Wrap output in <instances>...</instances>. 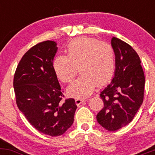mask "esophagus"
<instances>
[{"label": "esophagus", "instance_id": "esophagus-1", "mask_svg": "<svg viewBox=\"0 0 155 155\" xmlns=\"http://www.w3.org/2000/svg\"><path fill=\"white\" fill-rule=\"evenodd\" d=\"M75 101H76V104L77 105V106H79V105H80L81 104H82V103L84 102L85 100H84V99L77 98V99H76Z\"/></svg>", "mask_w": 155, "mask_h": 155}]
</instances>
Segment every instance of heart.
<instances>
[{
	"label": "heart",
	"mask_w": 155,
	"mask_h": 155,
	"mask_svg": "<svg viewBox=\"0 0 155 155\" xmlns=\"http://www.w3.org/2000/svg\"><path fill=\"white\" fill-rule=\"evenodd\" d=\"M67 55L59 54L52 63L53 70L63 82H70L79 66L81 74L68 87V94L83 98L92 93L96 85L102 87L111 81L115 71V52L110 44L81 36L68 44Z\"/></svg>",
	"instance_id": "obj_1"
}]
</instances>
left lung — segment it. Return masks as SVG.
<instances>
[{
	"label": "left lung",
	"mask_w": 155,
	"mask_h": 155,
	"mask_svg": "<svg viewBox=\"0 0 155 155\" xmlns=\"http://www.w3.org/2000/svg\"><path fill=\"white\" fill-rule=\"evenodd\" d=\"M115 52L114 75L100 96L104 106L97 121L108 131H116L128 124L142 105L145 77L140 60L131 46L113 37Z\"/></svg>",
	"instance_id": "8db88e82"
}]
</instances>
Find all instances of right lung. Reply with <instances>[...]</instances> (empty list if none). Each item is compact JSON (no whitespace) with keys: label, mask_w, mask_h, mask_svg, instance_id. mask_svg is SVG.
Masks as SVG:
<instances>
[{"label":"right lung","mask_w":155,"mask_h":155,"mask_svg":"<svg viewBox=\"0 0 155 155\" xmlns=\"http://www.w3.org/2000/svg\"><path fill=\"white\" fill-rule=\"evenodd\" d=\"M57 43L46 41L29 49L17 65L14 88L19 111L39 132L61 136L74 122L77 108L73 98L63 94L53 70Z\"/></svg>","instance_id":"right-lung-1"}]
</instances>
